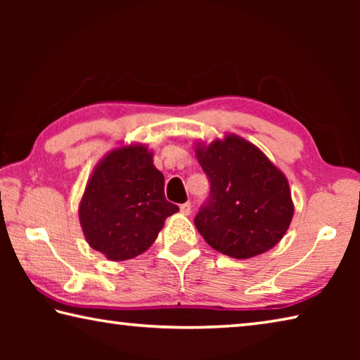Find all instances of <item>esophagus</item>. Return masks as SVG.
Masks as SVG:
<instances>
[{"label":"esophagus","instance_id":"34e87169","mask_svg":"<svg viewBox=\"0 0 360 360\" xmlns=\"http://www.w3.org/2000/svg\"><path fill=\"white\" fill-rule=\"evenodd\" d=\"M179 210H181V212L182 214H191V210H192V205H191V202H186V203H182L181 206H179Z\"/></svg>","mask_w":360,"mask_h":360}]
</instances>
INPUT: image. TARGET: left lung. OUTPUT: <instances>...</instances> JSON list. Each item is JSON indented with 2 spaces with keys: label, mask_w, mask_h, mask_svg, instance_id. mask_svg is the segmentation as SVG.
Instances as JSON below:
<instances>
[{
  "label": "left lung",
  "mask_w": 360,
  "mask_h": 360,
  "mask_svg": "<svg viewBox=\"0 0 360 360\" xmlns=\"http://www.w3.org/2000/svg\"><path fill=\"white\" fill-rule=\"evenodd\" d=\"M197 157L211 186L193 221L205 241L233 259L275 246L294 214L285 176L238 136L197 149Z\"/></svg>",
  "instance_id": "left-lung-1"
}]
</instances>
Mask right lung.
<instances>
[{"mask_svg": "<svg viewBox=\"0 0 360 360\" xmlns=\"http://www.w3.org/2000/svg\"><path fill=\"white\" fill-rule=\"evenodd\" d=\"M179 208L165 198V178L144 146L108 154L90 178L79 206L85 238L111 260H127L155 241Z\"/></svg>", "mask_w": 360, "mask_h": 360, "instance_id": "obj_1", "label": "right lung"}]
</instances>
